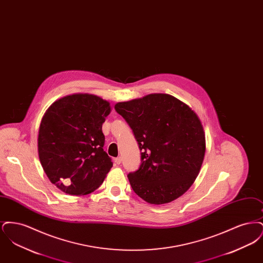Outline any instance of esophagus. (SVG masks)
Instances as JSON below:
<instances>
[{
	"instance_id": "obj_1",
	"label": "esophagus",
	"mask_w": 263,
	"mask_h": 263,
	"mask_svg": "<svg viewBox=\"0 0 263 263\" xmlns=\"http://www.w3.org/2000/svg\"><path fill=\"white\" fill-rule=\"evenodd\" d=\"M114 162L116 164H120V163H122V158L121 157H118V158H116L115 160H114Z\"/></svg>"
}]
</instances>
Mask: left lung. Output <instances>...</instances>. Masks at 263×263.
<instances>
[{"mask_svg": "<svg viewBox=\"0 0 263 263\" xmlns=\"http://www.w3.org/2000/svg\"><path fill=\"white\" fill-rule=\"evenodd\" d=\"M133 131L141 164L129 173L131 187L151 204H164L187 191L199 174L205 134L196 113L165 93L118 102L114 106Z\"/></svg>", "mask_w": 263, "mask_h": 263, "instance_id": "left-lung-1", "label": "left lung"}]
</instances>
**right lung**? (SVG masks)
Instances as JSON below:
<instances>
[{
	"instance_id": "obj_1",
	"label": "right lung",
	"mask_w": 263,
	"mask_h": 263,
	"mask_svg": "<svg viewBox=\"0 0 263 263\" xmlns=\"http://www.w3.org/2000/svg\"><path fill=\"white\" fill-rule=\"evenodd\" d=\"M109 102L77 93L55 101L44 114L38 134L41 165L51 182L70 195L100 187L112 167L103 150L102 123Z\"/></svg>"
}]
</instances>
